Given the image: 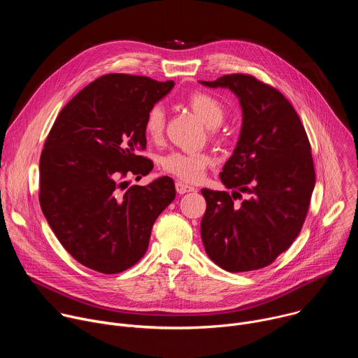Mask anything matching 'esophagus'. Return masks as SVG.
<instances>
[{"label": "esophagus", "mask_w": 358, "mask_h": 358, "mask_svg": "<svg viewBox=\"0 0 358 358\" xmlns=\"http://www.w3.org/2000/svg\"><path fill=\"white\" fill-rule=\"evenodd\" d=\"M176 189L178 194H187V192H194L195 188L182 182V181H176Z\"/></svg>", "instance_id": "esophagus-1"}]
</instances>
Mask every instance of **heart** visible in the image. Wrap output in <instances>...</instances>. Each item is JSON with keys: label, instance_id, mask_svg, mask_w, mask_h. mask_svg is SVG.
Masks as SVG:
<instances>
[{"label": "heart", "instance_id": "obj_1", "mask_svg": "<svg viewBox=\"0 0 358 358\" xmlns=\"http://www.w3.org/2000/svg\"><path fill=\"white\" fill-rule=\"evenodd\" d=\"M187 103L192 112L206 123L211 133H217L225 119V106L214 94L202 90H195L188 94ZM166 110L162 105H152L144 119V133L148 138L157 140L164 130ZM213 157L203 151H171L163 159L162 166L166 173H170L180 180L195 182L198 181L206 169L211 164Z\"/></svg>", "mask_w": 358, "mask_h": 358}]
</instances>
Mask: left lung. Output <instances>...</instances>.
I'll list each match as a JSON object with an SVG mask.
<instances>
[{"instance_id":"left-lung-1","label":"left lung","mask_w":358,"mask_h":358,"mask_svg":"<svg viewBox=\"0 0 358 358\" xmlns=\"http://www.w3.org/2000/svg\"><path fill=\"white\" fill-rule=\"evenodd\" d=\"M208 87H227L242 108V127L234 155L220 174L232 188H202L207 210L201 221L203 248L228 272L271 265L299 235L316 182L310 143L290 101L250 75L232 73ZM250 198L241 204L233 199Z\"/></svg>"}]
</instances>
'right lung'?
Returning <instances> with one entry per match:
<instances>
[{
  "label": "right lung",
  "instance_id": "1",
  "mask_svg": "<svg viewBox=\"0 0 358 358\" xmlns=\"http://www.w3.org/2000/svg\"><path fill=\"white\" fill-rule=\"evenodd\" d=\"M173 86L147 76H100L61 110L46 137L41 208L62 246L89 269L113 275L137 264L152 224L176 198L170 177L123 191L126 177L152 170L138 156L147 143L144 119Z\"/></svg>",
  "mask_w": 358,
  "mask_h": 358
}]
</instances>
